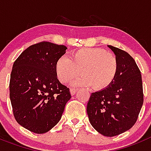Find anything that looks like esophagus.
<instances>
[{"label": "esophagus", "mask_w": 151, "mask_h": 151, "mask_svg": "<svg viewBox=\"0 0 151 151\" xmlns=\"http://www.w3.org/2000/svg\"><path fill=\"white\" fill-rule=\"evenodd\" d=\"M77 89L75 88H70V94L71 95H74L76 93V92H77Z\"/></svg>", "instance_id": "esophagus-1"}]
</instances>
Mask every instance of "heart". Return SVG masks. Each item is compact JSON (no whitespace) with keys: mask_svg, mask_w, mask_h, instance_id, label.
Here are the masks:
<instances>
[{"mask_svg":"<svg viewBox=\"0 0 151 151\" xmlns=\"http://www.w3.org/2000/svg\"><path fill=\"white\" fill-rule=\"evenodd\" d=\"M119 62L113 53L101 48H83L72 52L69 58L61 57L55 64L58 79L67 83L81 76L74 85L92 86L95 90L106 88L117 75Z\"/></svg>","mask_w":151,"mask_h":151,"instance_id":"obj_1","label":"heart"}]
</instances>
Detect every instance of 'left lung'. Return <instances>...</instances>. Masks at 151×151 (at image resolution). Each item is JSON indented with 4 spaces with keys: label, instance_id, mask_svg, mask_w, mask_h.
<instances>
[{
    "label": "left lung",
    "instance_id": "left-lung-1",
    "mask_svg": "<svg viewBox=\"0 0 151 151\" xmlns=\"http://www.w3.org/2000/svg\"><path fill=\"white\" fill-rule=\"evenodd\" d=\"M108 47L118 59L117 75L108 87L92 93L86 112L94 129L103 135L113 137L135 124L144 93L141 71L133 58L120 48Z\"/></svg>",
    "mask_w": 151,
    "mask_h": 151
}]
</instances>
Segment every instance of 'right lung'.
I'll return each instance as SVG.
<instances>
[{
	"instance_id": "1",
	"label": "right lung",
	"mask_w": 151,
	"mask_h": 151,
	"mask_svg": "<svg viewBox=\"0 0 151 151\" xmlns=\"http://www.w3.org/2000/svg\"><path fill=\"white\" fill-rule=\"evenodd\" d=\"M67 47L43 41L30 45L13 65L10 99L16 121L27 130L43 134L60 121L70 90L58 80L55 64Z\"/></svg>"
}]
</instances>
